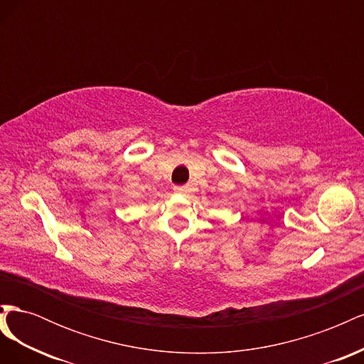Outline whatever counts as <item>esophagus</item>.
Here are the masks:
<instances>
[{
	"instance_id": "1",
	"label": "esophagus",
	"mask_w": 364,
	"mask_h": 364,
	"mask_svg": "<svg viewBox=\"0 0 364 364\" xmlns=\"http://www.w3.org/2000/svg\"><path fill=\"white\" fill-rule=\"evenodd\" d=\"M174 193L176 194H186V193H188V186H174Z\"/></svg>"
}]
</instances>
